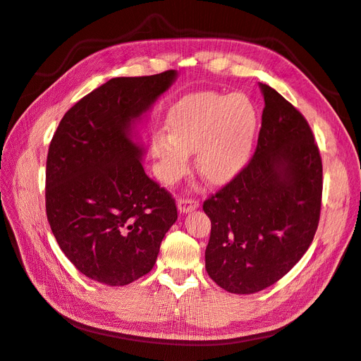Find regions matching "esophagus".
<instances>
[{
    "mask_svg": "<svg viewBox=\"0 0 361 361\" xmlns=\"http://www.w3.org/2000/svg\"><path fill=\"white\" fill-rule=\"evenodd\" d=\"M177 206L181 214H189V212L200 207V201L195 198H180Z\"/></svg>",
    "mask_w": 361,
    "mask_h": 361,
    "instance_id": "esophagus-1",
    "label": "esophagus"
}]
</instances>
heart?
Listing matches in <instances>:
<instances>
[{
    "instance_id": "1",
    "label": "heart",
    "mask_w": 361,
    "mask_h": 361,
    "mask_svg": "<svg viewBox=\"0 0 361 361\" xmlns=\"http://www.w3.org/2000/svg\"><path fill=\"white\" fill-rule=\"evenodd\" d=\"M259 116L241 92H197L178 100L164 120L168 135L152 137V154L160 178L172 186L189 169L195 152L197 171L207 183L221 186L244 169L256 140Z\"/></svg>"
}]
</instances>
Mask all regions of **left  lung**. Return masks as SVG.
<instances>
[{
  "label": "left lung",
  "mask_w": 361,
  "mask_h": 361,
  "mask_svg": "<svg viewBox=\"0 0 361 361\" xmlns=\"http://www.w3.org/2000/svg\"><path fill=\"white\" fill-rule=\"evenodd\" d=\"M265 108L253 159L202 204L212 230L206 270L221 288L253 294L288 273L316 235L322 159L305 117L259 84Z\"/></svg>",
  "instance_id": "1"
}]
</instances>
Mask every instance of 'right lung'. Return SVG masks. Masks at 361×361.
Returning <instances> with one entry per match:
<instances>
[{"label":"right lung","mask_w":361,"mask_h":361,"mask_svg":"<svg viewBox=\"0 0 361 361\" xmlns=\"http://www.w3.org/2000/svg\"><path fill=\"white\" fill-rule=\"evenodd\" d=\"M177 71L114 78L71 106L54 133L45 209L61 250L92 281L128 285L149 273L177 221L171 193L145 173L135 122Z\"/></svg>","instance_id":"right-lung-1"}]
</instances>
